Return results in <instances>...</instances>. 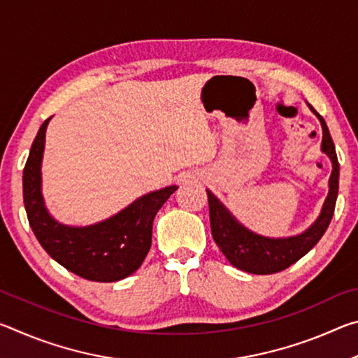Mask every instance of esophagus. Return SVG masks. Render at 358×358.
Segmentation results:
<instances>
[{
    "label": "esophagus",
    "instance_id": "34e87169",
    "mask_svg": "<svg viewBox=\"0 0 358 358\" xmlns=\"http://www.w3.org/2000/svg\"><path fill=\"white\" fill-rule=\"evenodd\" d=\"M191 180H192V178H191Z\"/></svg>",
    "mask_w": 358,
    "mask_h": 358
}]
</instances>
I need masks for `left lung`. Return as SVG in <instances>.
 Instances as JSON below:
<instances>
[{
	"mask_svg": "<svg viewBox=\"0 0 358 358\" xmlns=\"http://www.w3.org/2000/svg\"><path fill=\"white\" fill-rule=\"evenodd\" d=\"M311 110L317 115L320 124H322V151L331 159L333 171L329 181V196L325 199L322 211H320L317 221L306 232L289 238L260 237V235L250 232L246 227L235 221V217L229 213L226 207L217 201L213 194L207 191L213 240L230 264L240 270L248 271V273L271 275L286 270L287 266L295 264L296 260L316 246L329 227L333 213H335L339 187V162L335 143L331 141L330 131L327 128L324 118L313 107Z\"/></svg>",
	"mask_w": 358,
	"mask_h": 358,
	"instance_id": "8db88e82",
	"label": "left lung"
}]
</instances>
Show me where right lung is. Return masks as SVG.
I'll return each instance as SVG.
<instances>
[{
	"instance_id": "1",
	"label": "right lung",
	"mask_w": 358,
	"mask_h": 358,
	"mask_svg": "<svg viewBox=\"0 0 358 358\" xmlns=\"http://www.w3.org/2000/svg\"><path fill=\"white\" fill-rule=\"evenodd\" d=\"M48 121L50 118L39 128L23 169V203L29 226L48 256L72 273L98 282L123 280L147 257L155 216L177 186L150 192L110 220L93 226H63L47 213L41 194V161Z\"/></svg>"
}]
</instances>
